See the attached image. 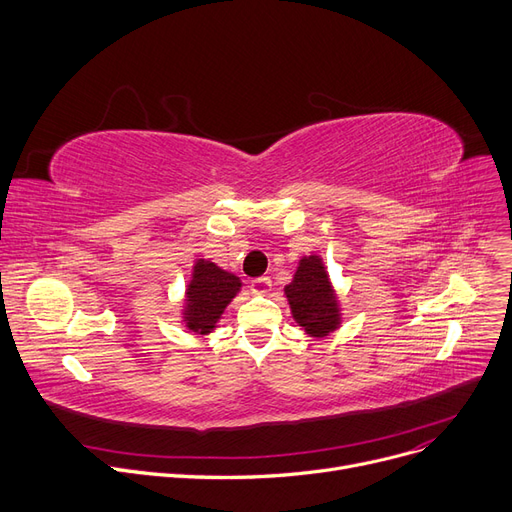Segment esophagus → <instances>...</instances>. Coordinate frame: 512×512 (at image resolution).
Returning a JSON list of instances; mask_svg holds the SVG:
<instances>
[{"mask_svg":"<svg viewBox=\"0 0 512 512\" xmlns=\"http://www.w3.org/2000/svg\"><path fill=\"white\" fill-rule=\"evenodd\" d=\"M251 292H253V294H261V296L269 294V292H271V280H269V278H257V280H253V282H251Z\"/></svg>","mask_w":512,"mask_h":512,"instance_id":"34e87169","label":"esophagus"}]
</instances>
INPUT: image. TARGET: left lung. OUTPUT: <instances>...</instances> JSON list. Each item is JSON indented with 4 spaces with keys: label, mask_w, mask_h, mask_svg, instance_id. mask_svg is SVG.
I'll return each instance as SVG.
<instances>
[{
    "label": "left lung",
    "mask_w": 512,
    "mask_h": 512,
    "mask_svg": "<svg viewBox=\"0 0 512 512\" xmlns=\"http://www.w3.org/2000/svg\"><path fill=\"white\" fill-rule=\"evenodd\" d=\"M292 319L311 337H327L344 323L342 302L323 257L313 253L298 261L292 282L284 288Z\"/></svg>",
    "instance_id": "8db88e82"
}]
</instances>
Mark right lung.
I'll return each instance as SVG.
<instances>
[{
	"instance_id": "1",
	"label": "right lung",
	"mask_w": 512,
	"mask_h": 512,
	"mask_svg": "<svg viewBox=\"0 0 512 512\" xmlns=\"http://www.w3.org/2000/svg\"><path fill=\"white\" fill-rule=\"evenodd\" d=\"M241 288V278L232 271L218 267L210 259H195L183 296L181 323L193 335L214 333L226 306Z\"/></svg>"
}]
</instances>
